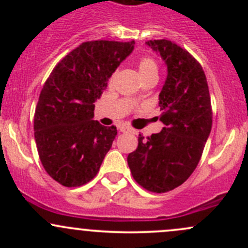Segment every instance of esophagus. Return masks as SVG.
Here are the masks:
<instances>
[{
	"label": "esophagus",
	"instance_id": "obj_1",
	"mask_svg": "<svg viewBox=\"0 0 248 248\" xmlns=\"http://www.w3.org/2000/svg\"><path fill=\"white\" fill-rule=\"evenodd\" d=\"M119 131L122 132V133H126V132H131L132 128H129L128 126H120Z\"/></svg>",
	"mask_w": 248,
	"mask_h": 248
}]
</instances>
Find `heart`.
Instances as JSON below:
<instances>
[{"label":"heart","instance_id":"b5f03b06","mask_svg":"<svg viewBox=\"0 0 248 248\" xmlns=\"http://www.w3.org/2000/svg\"><path fill=\"white\" fill-rule=\"evenodd\" d=\"M138 69L142 79L149 76H157V73H158V63L151 56H142L138 61ZM139 98V93L134 94L132 101H138Z\"/></svg>","mask_w":248,"mask_h":248}]
</instances>
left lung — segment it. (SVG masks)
I'll return each mask as SVG.
<instances>
[{"label": "left lung", "mask_w": 248, "mask_h": 248, "mask_svg": "<svg viewBox=\"0 0 248 248\" xmlns=\"http://www.w3.org/2000/svg\"><path fill=\"white\" fill-rule=\"evenodd\" d=\"M168 67L159 93L164 124L159 133L139 136L138 147L127 157L133 179L154 193H166L184 184L202 158L212 127L209 86L202 64L168 39L147 42Z\"/></svg>", "instance_id": "obj_1"}]
</instances>
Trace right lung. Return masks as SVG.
<instances>
[{
  "instance_id": "obj_1",
  "label": "right lung",
  "mask_w": 248,
  "mask_h": 248,
  "mask_svg": "<svg viewBox=\"0 0 248 248\" xmlns=\"http://www.w3.org/2000/svg\"><path fill=\"white\" fill-rule=\"evenodd\" d=\"M134 41H89L67 54L46 79L34 111L39 159L52 179L79 187L99 171L116 127L94 121V102Z\"/></svg>"
}]
</instances>
